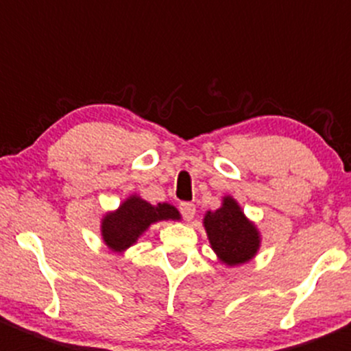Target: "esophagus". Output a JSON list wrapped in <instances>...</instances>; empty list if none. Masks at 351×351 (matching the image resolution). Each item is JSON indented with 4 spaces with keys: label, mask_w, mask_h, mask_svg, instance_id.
Here are the masks:
<instances>
[{
    "label": "esophagus",
    "mask_w": 351,
    "mask_h": 351,
    "mask_svg": "<svg viewBox=\"0 0 351 351\" xmlns=\"http://www.w3.org/2000/svg\"><path fill=\"white\" fill-rule=\"evenodd\" d=\"M180 213L185 217V221H192L195 216V206L192 202H182L180 204Z\"/></svg>",
    "instance_id": "1"
}]
</instances>
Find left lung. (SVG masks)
Wrapping results in <instances>:
<instances>
[{"instance_id": "8db88e82", "label": "left lung", "mask_w": 351, "mask_h": 351, "mask_svg": "<svg viewBox=\"0 0 351 351\" xmlns=\"http://www.w3.org/2000/svg\"><path fill=\"white\" fill-rule=\"evenodd\" d=\"M202 223L210 248L224 266H241L257 255L261 231L231 195H224L216 210H207Z\"/></svg>"}]
</instances>
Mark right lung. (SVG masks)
I'll return each instance as SVG.
<instances>
[{
  "label": "right lung",
  "instance_id": "right-lung-1",
  "mask_svg": "<svg viewBox=\"0 0 351 351\" xmlns=\"http://www.w3.org/2000/svg\"><path fill=\"white\" fill-rule=\"evenodd\" d=\"M178 209L168 202L152 206L141 195L127 197L120 207L110 210L101 219V237L111 252L121 254L149 230V226L159 221H180Z\"/></svg>",
  "mask_w": 351,
  "mask_h": 351
}]
</instances>
